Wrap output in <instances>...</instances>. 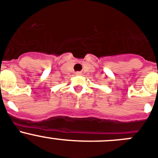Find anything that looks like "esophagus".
I'll return each instance as SVG.
<instances>
[{"label": "esophagus", "instance_id": "34e87169", "mask_svg": "<svg viewBox=\"0 0 158 158\" xmlns=\"http://www.w3.org/2000/svg\"><path fill=\"white\" fill-rule=\"evenodd\" d=\"M81 75H82V73H81V72H76V76H81Z\"/></svg>", "mask_w": 158, "mask_h": 158}]
</instances>
